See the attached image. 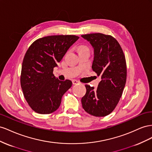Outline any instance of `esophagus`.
<instances>
[{"mask_svg": "<svg viewBox=\"0 0 152 152\" xmlns=\"http://www.w3.org/2000/svg\"><path fill=\"white\" fill-rule=\"evenodd\" d=\"M72 81V84H73V85H76V84H77V83H80V82H79L78 81H77V80H73Z\"/></svg>", "mask_w": 152, "mask_h": 152, "instance_id": "esophagus-1", "label": "esophagus"}]
</instances>
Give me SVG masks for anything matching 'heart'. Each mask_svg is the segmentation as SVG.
<instances>
[{"mask_svg": "<svg viewBox=\"0 0 152 152\" xmlns=\"http://www.w3.org/2000/svg\"><path fill=\"white\" fill-rule=\"evenodd\" d=\"M84 48H87L85 47V46H82L81 47V49H84Z\"/></svg>", "mask_w": 152, "mask_h": 152, "instance_id": "1", "label": "heart"}]
</instances>
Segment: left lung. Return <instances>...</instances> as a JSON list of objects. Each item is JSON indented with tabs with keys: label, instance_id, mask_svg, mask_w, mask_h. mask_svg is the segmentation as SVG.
Wrapping results in <instances>:
<instances>
[{
	"label": "left lung",
	"instance_id": "8db88e82",
	"mask_svg": "<svg viewBox=\"0 0 152 152\" xmlns=\"http://www.w3.org/2000/svg\"><path fill=\"white\" fill-rule=\"evenodd\" d=\"M94 48L93 71L101 77L97 89L85 85L81 99L86 112L95 116H107L115 110L126 83L127 65L118 42L110 35L94 33L82 35Z\"/></svg>",
	"mask_w": 152,
	"mask_h": 152
}]
</instances>
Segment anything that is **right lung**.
<instances>
[{"mask_svg":"<svg viewBox=\"0 0 152 152\" xmlns=\"http://www.w3.org/2000/svg\"><path fill=\"white\" fill-rule=\"evenodd\" d=\"M75 35L50 36L38 39L30 46L23 58L20 76L23 95L32 110L50 114L57 110L72 81H60L53 75L69 48L77 39Z\"/></svg>","mask_w":152,"mask_h":152,"instance_id":"1","label":"right lung"}]
</instances>
